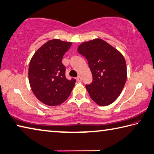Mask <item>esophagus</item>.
Wrapping results in <instances>:
<instances>
[{"mask_svg": "<svg viewBox=\"0 0 154 154\" xmlns=\"http://www.w3.org/2000/svg\"><path fill=\"white\" fill-rule=\"evenodd\" d=\"M77 80L79 81V82H81V81H82V78H81V76H78V77H77Z\"/></svg>", "mask_w": 154, "mask_h": 154, "instance_id": "esophagus-1", "label": "esophagus"}]
</instances>
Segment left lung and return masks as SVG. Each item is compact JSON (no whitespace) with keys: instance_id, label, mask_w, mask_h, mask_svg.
<instances>
[{"instance_id":"8db88e82","label":"left lung","mask_w":154,"mask_h":154,"mask_svg":"<svg viewBox=\"0 0 154 154\" xmlns=\"http://www.w3.org/2000/svg\"><path fill=\"white\" fill-rule=\"evenodd\" d=\"M78 53L88 61L92 82L86 85L90 97L100 106H107L117 99L127 80V66L119 51L100 39L82 43Z\"/></svg>"}]
</instances>
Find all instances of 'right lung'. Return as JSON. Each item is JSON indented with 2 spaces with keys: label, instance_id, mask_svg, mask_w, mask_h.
<instances>
[{
  "label": "right lung",
  "instance_id": "right-lung-1",
  "mask_svg": "<svg viewBox=\"0 0 154 154\" xmlns=\"http://www.w3.org/2000/svg\"><path fill=\"white\" fill-rule=\"evenodd\" d=\"M72 45L70 42L52 39L33 55L29 67V81L37 98L49 106H56L67 99L76 80H68L62 60Z\"/></svg>",
  "mask_w": 154,
  "mask_h": 154
}]
</instances>
